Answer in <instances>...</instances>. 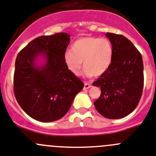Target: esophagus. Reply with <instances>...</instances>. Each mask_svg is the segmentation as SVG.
<instances>
[{
	"mask_svg": "<svg viewBox=\"0 0 156 156\" xmlns=\"http://www.w3.org/2000/svg\"><path fill=\"white\" fill-rule=\"evenodd\" d=\"M91 87V85L88 82H85V85H84V89H88Z\"/></svg>",
	"mask_w": 156,
	"mask_h": 156,
	"instance_id": "esophagus-1",
	"label": "esophagus"
}]
</instances>
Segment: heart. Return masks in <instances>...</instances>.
<instances>
[{"mask_svg":"<svg viewBox=\"0 0 156 156\" xmlns=\"http://www.w3.org/2000/svg\"><path fill=\"white\" fill-rule=\"evenodd\" d=\"M71 51L65 52L64 62L70 72L76 76L81 73L82 62L85 75L91 77L103 75L112 61V45L106 38L81 37L74 42Z\"/></svg>","mask_w":156,"mask_h":156,"instance_id":"1","label":"heart"}]
</instances>
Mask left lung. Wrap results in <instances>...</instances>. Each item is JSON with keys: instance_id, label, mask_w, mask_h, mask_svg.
I'll return each instance as SVG.
<instances>
[{"instance_id": "8db88e82", "label": "left lung", "mask_w": 156, "mask_h": 156, "mask_svg": "<svg viewBox=\"0 0 156 156\" xmlns=\"http://www.w3.org/2000/svg\"><path fill=\"white\" fill-rule=\"evenodd\" d=\"M105 36L112 45V61L106 72L93 82L101 91L94 105L105 118L122 119L135 110L142 96L143 61L140 52L127 37L108 32Z\"/></svg>"}]
</instances>
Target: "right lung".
<instances>
[{
	"mask_svg": "<svg viewBox=\"0 0 156 156\" xmlns=\"http://www.w3.org/2000/svg\"><path fill=\"white\" fill-rule=\"evenodd\" d=\"M70 37L67 33L41 36L28 43L16 58V100L30 117L39 122L62 119L84 87L64 62ZM40 57L41 64L37 63Z\"/></svg>",
	"mask_w": 156,
	"mask_h": 156,
	"instance_id": "obj_1",
	"label": "right lung"
}]
</instances>
